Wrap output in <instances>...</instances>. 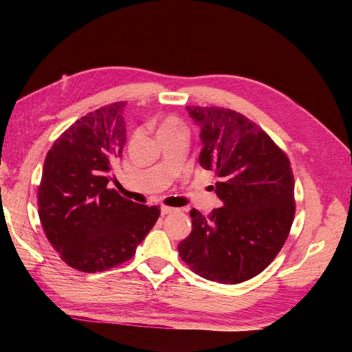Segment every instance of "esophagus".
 Here are the masks:
<instances>
[{"label": "esophagus", "instance_id": "34e87169", "mask_svg": "<svg viewBox=\"0 0 352 352\" xmlns=\"http://www.w3.org/2000/svg\"><path fill=\"white\" fill-rule=\"evenodd\" d=\"M176 208H172V207H167V206H162V214L166 216V214H172V212H175Z\"/></svg>", "mask_w": 352, "mask_h": 352}]
</instances>
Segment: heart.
I'll use <instances>...</instances> for the list:
<instances>
[{
    "mask_svg": "<svg viewBox=\"0 0 352 352\" xmlns=\"http://www.w3.org/2000/svg\"><path fill=\"white\" fill-rule=\"evenodd\" d=\"M173 132H185V126L175 116H167L164 119L158 123L157 126V135L162 136L166 133H173Z\"/></svg>",
    "mask_w": 352,
    "mask_h": 352,
    "instance_id": "b5f03b06",
    "label": "heart"
}]
</instances>
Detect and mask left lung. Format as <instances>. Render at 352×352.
I'll return each mask as SVG.
<instances>
[{"mask_svg":"<svg viewBox=\"0 0 352 352\" xmlns=\"http://www.w3.org/2000/svg\"><path fill=\"white\" fill-rule=\"evenodd\" d=\"M201 127L199 164L214 170L223 207L189 211L192 232L177 245L189 269L219 283H241L276 258L295 216L287 155L258 124L223 107L188 105Z\"/></svg>","mask_w":352,"mask_h":352,"instance_id":"1","label":"left lung"}]
</instances>
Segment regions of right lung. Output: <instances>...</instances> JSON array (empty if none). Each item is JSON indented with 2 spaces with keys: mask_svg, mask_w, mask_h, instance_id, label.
I'll return each instance as SVG.
<instances>
[{
  "mask_svg": "<svg viewBox=\"0 0 352 352\" xmlns=\"http://www.w3.org/2000/svg\"><path fill=\"white\" fill-rule=\"evenodd\" d=\"M124 101L88 113L63 132L47 154L38 214L60 258L85 273L131 260L153 229L158 206H142L109 189L126 142Z\"/></svg>",
  "mask_w": 352,
  "mask_h": 352,
  "instance_id": "obj_1",
  "label": "right lung"
}]
</instances>
